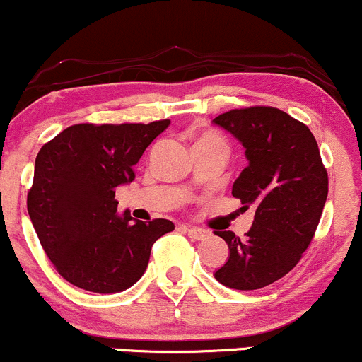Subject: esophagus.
Listing matches in <instances>:
<instances>
[{
    "label": "esophagus",
    "instance_id": "esophagus-1",
    "mask_svg": "<svg viewBox=\"0 0 362 362\" xmlns=\"http://www.w3.org/2000/svg\"><path fill=\"white\" fill-rule=\"evenodd\" d=\"M185 228V232L188 233L189 237L195 238V240H206L209 237V232L204 228H197V226H182Z\"/></svg>",
    "mask_w": 362,
    "mask_h": 362
}]
</instances>
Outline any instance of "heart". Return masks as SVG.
<instances>
[{"label":"heart","mask_w":362,"mask_h":362,"mask_svg":"<svg viewBox=\"0 0 362 362\" xmlns=\"http://www.w3.org/2000/svg\"><path fill=\"white\" fill-rule=\"evenodd\" d=\"M200 139H218V137L212 136V134H204V136L200 137Z\"/></svg>","instance_id":"obj_1"}]
</instances>
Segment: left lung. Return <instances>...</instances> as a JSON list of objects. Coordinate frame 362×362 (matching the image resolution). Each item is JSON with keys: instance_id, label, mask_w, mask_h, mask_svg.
I'll use <instances>...</instances> for the list:
<instances>
[{"instance_id": "left-lung-1", "label": "left lung", "mask_w": 362, "mask_h": 362, "mask_svg": "<svg viewBox=\"0 0 362 362\" xmlns=\"http://www.w3.org/2000/svg\"><path fill=\"white\" fill-rule=\"evenodd\" d=\"M212 122L245 148L249 163L232 195L242 209H256L244 238L216 232L230 258L214 277L226 288L262 289L289 274L310 245L327 199V170L310 129L277 107L230 110Z\"/></svg>"}]
</instances>
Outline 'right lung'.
I'll return each instance as SVG.
<instances>
[{
    "instance_id": "right-lung-1",
    "label": "right lung",
    "mask_w": 362,
    "mask_h": 362,
    "mask_svg": "<svg viewBox=\"0 0 362 362\" xmlns=\"http://www.w3.org/2000/svg\"><path fill=\"white\" fill-rule=\"evenodd\" d=\"M170 120L76 124L36 156L28 212L61 277L92 293H118L141 279L151 245L173 232L169 219L134 221L117 212L115 192L134 181V165Z\"/></svg>"
}]
</instances>
